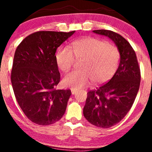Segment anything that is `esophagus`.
I'll return each mask as SVG.
<instances>
[{
  "instance_id": "34e87169",
  "label": "esophagus",
  "mask_w": 152,
  "mask_h": 152,
  "mask_svg": "<svg viewBox=\"0 0 152 152\" xmlns=\"http://www.w3.org/2000/svg\"><path fill=\"white\" fill-rule=\"evenodd\" d=\"M71 94H72L73 95L76 93V90L74 89V88H71Z\"/></svg>"
}]
</instances>
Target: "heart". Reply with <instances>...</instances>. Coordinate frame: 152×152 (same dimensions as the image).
I'll return each instance as SVG.
<instances>
[{
	"instance_id": "b5f03b06",
	"label": "heart",
	"mask_w": 152,
	"mask_h": 152,
	"mask_svg": "<svg viewBox=\"0 0 152 152\" xmlns=\"http://www.w3.org/2000/svg\"><path fill=\"white\" fill-rule=\"evenodd\" d=\"M76 60L81 61V71L66 75L63 83L66 87L78 89L86 86L91 80L96 84L109 81L118 67L120 53L111 43L98 38L86 37L74 41L72 50L64 47L56 55L57 66L63 72L70 70Z\"/></svg>"
}]
</instances>
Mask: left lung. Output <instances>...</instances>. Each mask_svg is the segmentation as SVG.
Returning <instances> with one entry per match:
<instances>
[{"mask_svg": "<svg viewBox=\"0 0 152 152\" xmlns=\"http://www.w3.org/2000/svg\"><path fill=\"white\" fill-rule=\"evenodd\" d=\"M93 32L112 40L120 53L119 65L114 76L96 90L88 92L83 110L89 123L107 129L121 121L133 105L140 86V69L135 51L121 35L104 29Z\"/></svg>", "mask_w": 152, "mask_h": 152, "instance_id": "obj_1", "label": "left lung"}]
</instances>
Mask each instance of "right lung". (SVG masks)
Wrapping results in <instances>:
<instances>
[{
	"instance_id": "1",
	"label": "right lung",
	"mask_w": 152,
	"mask_h": 152,
	"mask_svg": "<svg viewBox=\"0 0 152 152\" xmlns=\"http://www.w3.org/2000/svg\"><path fill=\"white\" fill-rule=\"evenodd\" d=\"M74 33L38 31L24 38L15 50L12 86L20 109L36 124H52L65 113L71 92L56 89L61 77L55 53Z\"/></svg>"
}]
</instances>
